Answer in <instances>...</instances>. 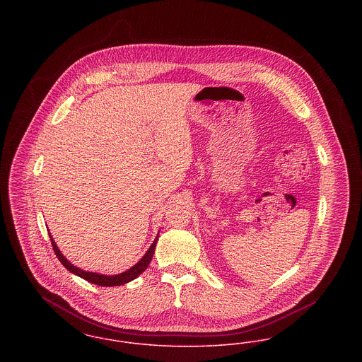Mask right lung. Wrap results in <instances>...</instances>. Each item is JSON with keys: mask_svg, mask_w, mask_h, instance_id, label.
<instances>
[{"mask_svg": "<svg viewBox=\"0 0 362 362\" xmlns=\"http://www.w3.org/2000/svg\"><path fill=\"white\" fill-rule=\"evenodd\" d=\"M49 238L52 241V247L54 250V254L57 257V259L63 264V266L70 270L74 274H76L78 277L92 283V284H96V286H101V287H118V286H123L134 279H137L145 269L148 267V265L151 264V259H152V255L155 252V247H156V243H158V238H159V233L158 236L155 238L153 243L151 244V247L148 248V251L145 252L144 257L136 264L134 266H132L130 269H127L126 272L119 273V274H112V276H107V274H101V273H96V272H86L83 269H79L76 266H74L70 261H67V258L62 254V251L59 250V247L56 245V243L53 240L52 235L49 233Z\"/></svg>", "mask_w": 362, "mask_h": 362, "instance_id": "add662e5", "label": "right lung"}]
</instances>
